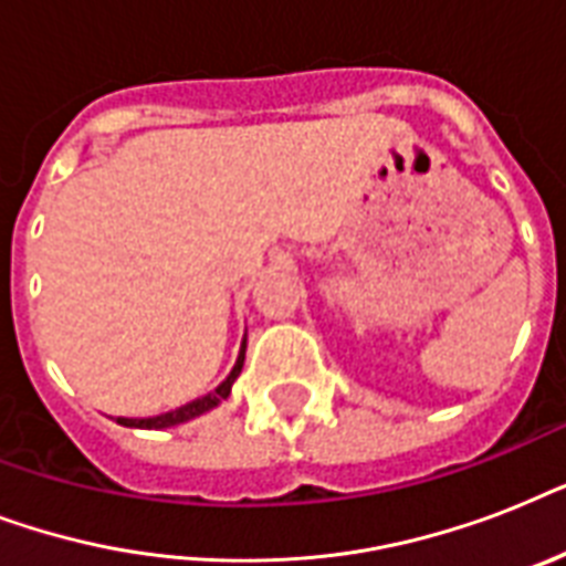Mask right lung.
<instances>
[{"mask_svg": "<svg viewBox=\"0 0 566 566\" xmlns=\"http://www.w3.org/2000/svg\"><path fill=\"white\" fill-rule=\"evenodd\" d=\"M243 358H247V337H243V344H240L238 361H234L231 373L222 378L220 385L213 387L211 394L199 396L193 402L181 405V408H172V411L167 413H158V417H117V422L119 426H128V429H170V426H179V422H188L193 420V417H199V413L211 411V408H217L222 399H229L231 385L238 381L240 370H243Z\"/></svg>", "mask_w": 566, "mask_h": 566, "instance_id": "right-lung-1", "label": "right lung"}]
</instances>
